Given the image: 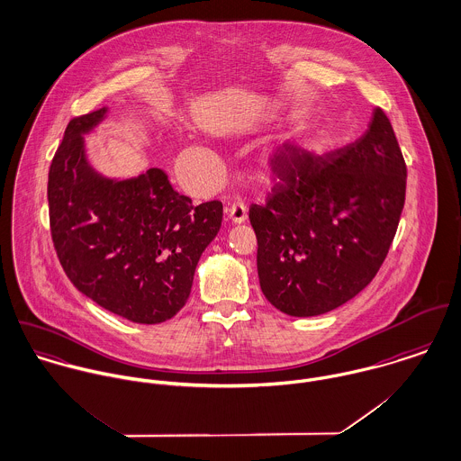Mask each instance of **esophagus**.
Returning a JSON list of instances; mask_svg holds the SVG:
<instances>
[{
  "mask_svg": "<svg viewBox=\"0 0 461 461\" xmlns=\"http://www.w3.org/2000/svg\"><path fill=\"white\" fill-rule=\"evenodd\" d=\"M226 212H228L231 222H235V224H240V222H244L248 219V206H246L242 200H237V202L230 203L228 208H226Z\"/></svg>",
  "mask_w": 461,
  "mask_h": 461,
  "instance_id": "1",
  "label": "esophagus"
}]
</instances>
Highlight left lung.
I'll list each match as a JSON object with an SVG mask.
<instances>
[{"label":"left lung","mask_w":461,"mask_h":461,"mask_svg":"<svg viewBox=\"0 0 461 461\" xmlns=\"http://www.w3.org/2000/svg\"><path fill=\"white\" fill-rule=\"evenodd\" d=\"M276 157L272 193L249 208L259 286L290 316L323 314L382 267L405 205L407 164L380 107L356 143L314 155L286 141Z\"/></svg>","instance_id":"left-lung-1"}]
</instances>
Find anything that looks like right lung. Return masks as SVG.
<instances>
[{"label":"right lung","instance_id":"add662e5","mask_svg":"<svg viewBox=\"0 0 461 461\" xmlns=\"http://www.w3.org/2000/svg\"><path fill=\"white\" fill-rule=\"evenodd\" d=\"M105 113L72 118L52 157V244L81 294L134 323H160L185 306L200 256L221 228L222 203L193 205L158 167L131 180L97 175L83 134Z\"/></svg>","mask_w":461,"mask_h":461}]
</instances>
